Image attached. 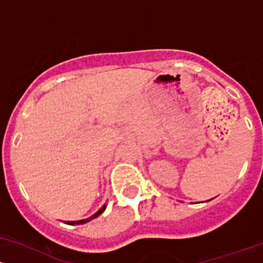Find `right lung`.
I'll return each instance as SVG.
<instances>
[{"label":"right lung","mask_w":263,"mask_h":263,"mask_svg":"<svg viewBox=\"0 0 263 263\" xmlns=\"http://www.w3.org/2000/svg\"><path fill=\"white\" fill-rule=\"evenodd\" d=\"M105 208H106V205H104V206H102L101 209L99 210V212H97V213H95L93 215L90 216V218H87V219H82V220H76V221H66V223H67V224H69V226H80V224H85V223H88V221L92 220V219L97 218V216H99L100 214H102V213H104Z\"/></svg>","instance_id":"1"}]
</instances>
